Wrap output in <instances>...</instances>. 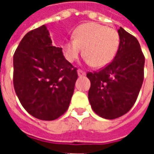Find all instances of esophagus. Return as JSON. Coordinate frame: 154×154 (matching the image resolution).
Masks as SVG:
<instances>
[{"label": "esophagus", "mask_w": 154, "mask_h": 154, "mask_svg": "<svg viewBox=\"0 0 154 154\" xmlns=\"http://www.w3.org/2000/svg\"><path fill=\"white\" fill-rule=\"evenodd\" d=\"M77 75H78V77H83L86 75V72H83V71L80 70V69H78L77 70Z\"/></svg>", "instance_id": "1"}]
</instances>
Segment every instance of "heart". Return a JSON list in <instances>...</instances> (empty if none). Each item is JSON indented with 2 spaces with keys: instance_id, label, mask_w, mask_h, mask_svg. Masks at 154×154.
Instances as JSON below:
<instances>
[{
  "instance_id": "heart-1",
  "label": "heart",
  "mask_w": 154,
  "mask_h": 154,
  "mask_svg": "<svg viewBox=\"0 0 154 154\" xmlns=\"http://www.w3.org/2000/svg\"><path fill=\"white\" fill-rule=\"evenodd\" d=\"M74 39H67L63 44L66 59L72 63L83 48L85 60L94 67H103L116 57L119 46V35L112 28L97 23L79 25L73 33Z\"/></svg>"
}]
</instances>
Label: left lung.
<instances>
[{
	"instance_id": "obj_1",
	"label": "left lung",
	"mask_w": 154,
	"mask_h": 154,
	"mask_svg": "<svg viewBox=\"0 0 154 154\" xmlns=\"http://www.w3.org/2000/svg\"><path fill=\"white\" fill-rule=\"evenodd\" d=\"M114 60L97 72H88V99L92 110L104 119L124 116L135 103L143 81L145 58L139 41L123 28Z\"/></svg>"
}]
</instances>
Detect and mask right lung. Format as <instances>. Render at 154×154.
I'll use <instances>...</instances> for the list:
<instances>
[{"label": "right lung", "mask_w": 154, "mask_h": 154, "mask_svg": "<svg viewBox=\"0 0 154 154\" xmlns=\"http://www.w3.org/2000/svg\"><path fill=\"white\" fill-rule=\"evenodd\" d=\"M13 83L22 106L32 116L54 120L68 109L77 68L51 40L45 25L27 33L13 57Z\"/></svg>", "instance_id": "add662e5"}]
</instances>
